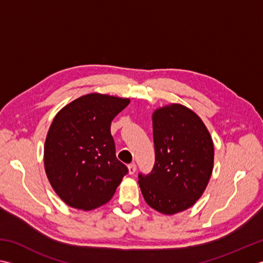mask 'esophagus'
<instances>
[{
    "mask_svg": "<svg viewBox=\"0 0 263 263\" xmlns=\"http://www.w3.org/2000/svg\"><path fill=\"white\" fill-rule=\"evenodd\" d=\"M137 171V165L135 163H132L128 165V174H135Z\"/></svg>",
    "mask_w": 263,
    "mask_h": 263,
    "instance_id": "34e87169",
    "label": "esophagus"
}]
</instances>
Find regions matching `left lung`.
<instances>
[{"label":"left lung","instance_id":"8db88e82","mask_svg":"<svg viewBox=\"0 0 263 263\" xmlns=\"http://www.w3.org/2000/svg\"><path fill=\"white\" fill-rule=\"evenodd\" d=\"M155 164L139 173L146 203L164 214H174L196 203L213 170L214 147L202 120L189 108L173 104L153 114Z\"/></svg>","mask_w":263,"mask_h":263}]
</instances>
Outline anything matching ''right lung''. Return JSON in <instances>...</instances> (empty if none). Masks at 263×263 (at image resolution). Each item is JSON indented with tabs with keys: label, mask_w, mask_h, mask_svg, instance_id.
I'll list each match as a JSON object with an SVG mask.
<instances>
[{
	"label": "right lung",
	"mask_w": 263,
	"mask_h": 263,
	"mask_svg": "<svg viewBox=\"0 0 263 263\" xmlns=\"http://www.w3.org/2000/svg\"><path fill=\"white\" fill-rule=\"evenodd\" d=\"M128 104L130 99L90 93L55 115L45 139L44 166L69 206L86 211L106 204L128 172L116 157L110 133L111 121Z\"/></svg>",
	"instance_id": "1"
}]
</instances>
